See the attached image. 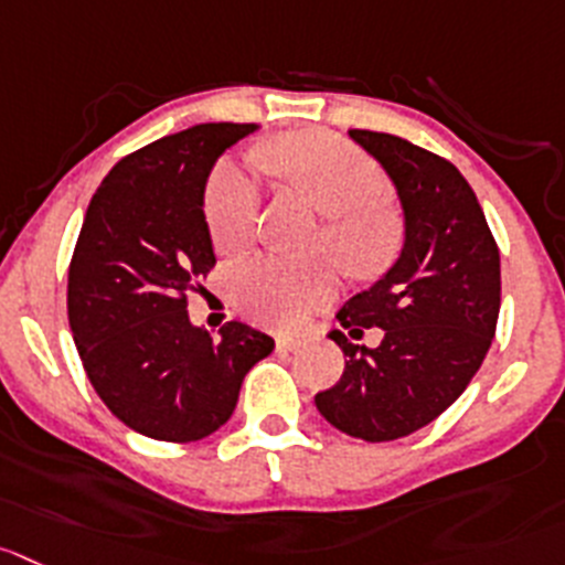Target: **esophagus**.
<instances>
[{
    "label": "esophagus",
    "mask_w": 565,
    "mask_h": 565,
    "mask_svg": "<svg viewBox=\"0 0 565 565\" xmlns=\"http://www.w3.org/2000/svg\"><path fill=\"white\" fill-rule=\"evenodd\" d=\"M302 343H305L302 338L297 335H277V349H282V352H297Z\"/></svg>",
    "instance_id": "esophagus-1"
}]
</instances>
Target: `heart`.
<instances>
[{
    "instance_id": "1",
    "label": "heart",
    "mask_w": 565,
    "mask_h": 565,
    "mask_svg": "<svg viewBox=\"0 0 565 565\" xmlns=\"http://www.w3.org/2000/svg\"><path fill=\"white\" fill-rule=\"evenodd\" d=\"M268 163L291 177L321 213L330 216L321 246L358 271L383 266L396 246V222L388 211L391 182L385 171L343 138L308 132L279 143ZM260 216V182L249 163L218 166L205 193V222L213 244L238 252L255 238ZM335 271L327 263L282 260L257 255L230 277L233 302L249 319L297 327L335 294Z\"/></svg>"
}]
</instances>
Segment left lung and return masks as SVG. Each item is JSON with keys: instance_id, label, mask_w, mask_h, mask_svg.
I'll list each match as a JSON object with an SVG mask.
<instances>
[{"instance_id": "left-lung-1", "label": "left lung", "mask_w": 565, "mask_h": 565, "mask_svg": "<svg viewBox=\"0 0 565 565\" xmlns=\"http://www.w3.org/2000/svg\"><path fill=\"white\" fill-rule=\"evenodd\" d=\"M349 136L396 182L407 238L396 266L335 316L352 338L380 327L383 341L369 349L332 332L347 366L316 394V407L341 433L380 444L427 427L480 372L497 332L502 274L486 213L447 158L388 132Z\"/></svg>"}]
</instances>
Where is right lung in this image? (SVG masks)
I'll return each instance as SVG.
<instances>
[{
    "mask_svg": "<svg viewBox=\"0 0 565 565\" xmlns=\"http://www.w3.org/2000/svg\"><path fill=\"white\" fill-rule=\"evenodd\" d=\"M255 125H196L136 149L102 180L68 263V324L90 385L136 433L191 444L216 433L274 341L241 321L222 338L188 321L216 266L205 182Z\"/></svg>",
    "mask_w": 565,
    "mask_h": 565,
    "instance_id": "1",
    "label": "right lung"
}]
</instances>
